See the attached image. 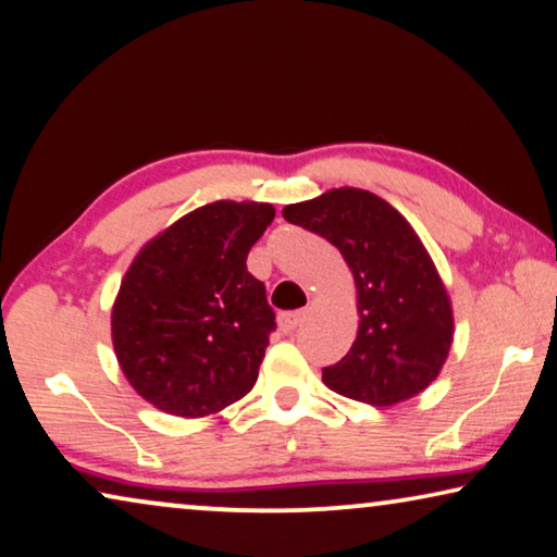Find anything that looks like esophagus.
<instances>
[{"label": "esophagus", "mask_w": 557, "mask_h": 557, "mask_svg": "<svg viewBox=\"0 0 557 557\" xmlns=\"http://www.w3.org/2000/svg\"><path fill=\"white\" fill-rule=\"evenodd\" d=\"M304 321V311H286V313H278V329L284 333H290L296 331L298 326H301Z\"/></svg>", "instance_id": "obj_1"}]
</instances>
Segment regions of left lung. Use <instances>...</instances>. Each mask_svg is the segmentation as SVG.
<instances>
[{
  "mask_svg": "<svg viewBox=\"0 0 557 557\" xmlns=\"http://www.w3.org/2000/svg\"><path fill=\"white\" fill-rule=\"evenodd\" d=\"M284 219L331 242L354 273L358 333L348 354L323 368V383L379 408L423 393L450 354L453 306L413 226L354 186L288 203Z\"/></svg>",
  "mask_w": 557,
  "mask_h": 557,
  "instance_id": "obj_1",
  "label": "left lung"
}]
</instances>
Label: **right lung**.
<instances>
[{
    "label": "right lung",
    "instance_id": "right-lung-1",
    "mask_svg": "<svg viewBox=\"0 0 557 557\" xmlns=\"http://www.w3.org/2000/svg\"><path fill=\"white\" fill-rule=\"evenodd\" d=\"M273 216L271 203L213 201L136 253L111 308V341L153 408L201 418L253 388L276 315L246 256Z\"/></svg>",
    "mask_w": 557,
    "mask_h": 557
}]
</instances>
